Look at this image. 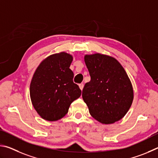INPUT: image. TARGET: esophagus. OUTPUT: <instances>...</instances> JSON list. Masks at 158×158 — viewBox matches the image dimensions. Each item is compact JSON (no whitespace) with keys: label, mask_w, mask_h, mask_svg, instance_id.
<instances>
[{"label":"esophagus","mask_w":158,"mask_h":158,"mask_svg":"<svg viewBox=\"0 0 158 158\" xmlns=\"http://www.w3.org/2000/svg\"><path fill=\"white\" fill-rule=\"evenodd\" d=\"M79 87H80V89H81V90H82V89H83V87H84V84L83 83L79 84Z\"/></svg>","instance_id":"34e87169"}]
</instances>
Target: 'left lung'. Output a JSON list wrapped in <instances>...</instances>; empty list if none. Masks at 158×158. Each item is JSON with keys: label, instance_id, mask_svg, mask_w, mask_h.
I'll return each instance as SVG.
<instances>
[{"label": "left lung", "instance_id": "left-lung-1", "mask_svg": "<svg viewBox=\"0 0 158 158\" xmlns=\"http://www.w3.org/2000/svg\"><path fill=\"white\" fill-rule=\"evenodd\" d=\"M91 81L82 89V98L90 114L99 122L110 124L121 119L131 107L132 83L121 64L109 55H85Z\"/></svg>", "mask_w": 158, "mask_h": 158}]
</instances>
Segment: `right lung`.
<instances>
[{
    "instance_id": "add662e5",
    "label": "right lung",
    "mask_w": 158,
    "mask_h": 158,
    "mask_svg": "<svg viewBox=\"0 0 158 158\" xmlns=\"http://www.w3.org/2000/svg\"><path fill=\"white\" fill-rule=\"evenodd\" d=\"M73 56L65 52L51 55L36 69L30 86L32 106L40 117L55 121L64 117L70 105L81 95L69 67Z\"/></svg>"
}]
</instances>
